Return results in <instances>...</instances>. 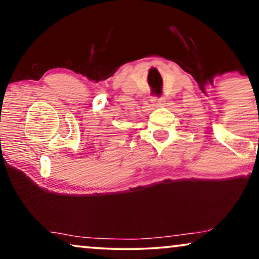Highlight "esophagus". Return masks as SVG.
<instances>
[{"instance_id": "esophagus-1", "label": "esophagus", "mask_w": 259, "mask_h": 259, "mask_svg": "<svg viewBox=\"0 0 259 259\" xmlns=\"http://www.w3.org/2000/svg\"><path fill=\"white\" fill-rule=\"evenodd\" d=\"M150 102L153 103V105L155 108H160V106H163L164 104V99L163 98H157V97H153L150 99Z\"/></svg>"}]
</instances>
